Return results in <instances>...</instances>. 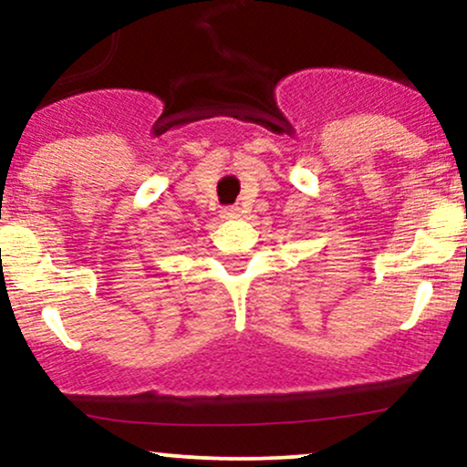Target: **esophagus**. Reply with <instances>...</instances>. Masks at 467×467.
I'll return each instance as SVG.
<instances>
[{
	"label": "esophagus",
	"mask_w": 467,
	"mask_h": 467,
	"mask_svg": "<svg viewBox=\"0 0 467 467\" xmlns=\"http://www.w3.org/2000/svg\"><path fill=\"white\" fill-rule=\"evenodd\" d=\"M223 218H224V221H234V218H240V210H238V207H224Z\"/></svg>",
	"instance_id": "1"
}]
</instances>
